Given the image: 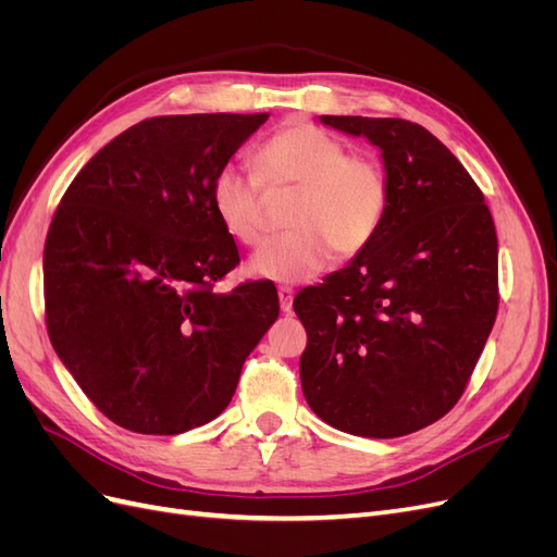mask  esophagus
Returning <instances> with one entry per match:
<instances>
[{
  "label": "esophagus",
  "mask_w": 557,
  "mask_h": 557,
  "mask_svg": "<svg viewBox=\"0 0 557 557\" xmlns=\"http://www.w3.org/2000/svg\"><path fill=\"white\" fill-rule=\"evenodd\" d=\"M293 288L290 285H278V305L283 313H290L293 311Z\"/></svg>",
  "instance_id": "34e87169"
}]
</instances>
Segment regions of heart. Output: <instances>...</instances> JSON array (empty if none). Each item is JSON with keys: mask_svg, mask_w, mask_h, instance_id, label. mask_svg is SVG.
I'll use <instances>...</instances> for the list:
<instances>
[{"mask_svg": "<svg viewBox=\"0 0 557 557\" xmlns=\"http://www.w3.org/2000/svg\"><path fill=\"white\" fill-rule=\"evenodd\" d=\"M258 175L225 164L211 181V207L234 242L258 246L264 239L269 193L295 190L288 234L262 246L248 272L274 283H301L323 272L330 258H358L376 239L391 207V178L369 153H348L313 123H290L272 134L256 153Z\"/></svg>", "mask_w": 557, "mask_h": 557, "instance_id": "1", "label": "heart"}]
</instances>
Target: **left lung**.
<instances>
[{"mask_svg": "<svg viewBox=\"0 0 557 557\" xmlns=\"http://www.w3.org/2000/svg\"><path fill=\"white\" fill-rule=\"evenodd\" d=\"M383 150L391 207L376 239L301 290V391L327 425L374 440L446 416L474 374L499 307L497 232L474 178L423 125L320 115Z\"/></svg>", "mask_w": 557, "mask_h": 557, "instance_id": "1", "label": "left lung"}]
</instances>
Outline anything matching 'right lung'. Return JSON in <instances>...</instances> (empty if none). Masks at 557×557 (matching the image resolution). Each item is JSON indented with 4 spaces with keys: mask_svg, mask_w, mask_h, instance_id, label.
Returning a JSON list of instances; mask_svg holds the SVG:
<instances>
[{
    "mask_svg": "<svg viewBox=\"0 0 557 557\" xmlns=\"http://www.w3.org/2000/svg\"><path fill=\"white\" fill-rule=\"evenodd\" d=\"M269 113L156 115L95 153L44 246L50 344L115 425L181 434L230 404L250 350L278 318L272 281L232 293L239 264L211 181Z\"/></svg>",
    "mask_w": 557,
    "mask_h": 557,
    "instance_id": "1",
    "label": "right lung"
}]
</instances>
